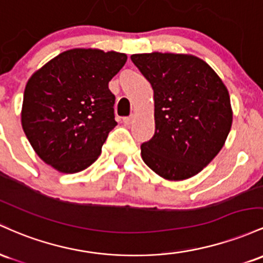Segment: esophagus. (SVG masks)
<instances>
[{
	"instance_id": "esophagus-1",
	"label": "esophagus",
	"mask_w": 263,
	"mask_h": 263,
	"mask_svg": "<svg viewBox=\"0 0 263 263\" xmlns=\"http://www.w3.org/2000/svg\"><path fill=\"white\" fill-rule=\"evenodd\" d=\"M133 120H134V117H125V118H123V123L125 124V125H129V124H132Z\"/></svg>"
}]
</instances>
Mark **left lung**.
<instances>
[{
	"mask_svg": "<svg viewBox=\"0 0 263 263\" xmlns=\"http://www.w3.org/2000/svg\"><path fill=\"white\" fill-rule=\"evenodd\" d=\"M133 63L154 89L155 134L141 158L170 181L193 178L222 149L232 125L230 94L201 58L184 53H141Z\"/></svg>",
	"mask_w": 263,
	"mask_h": 263,
	"instance_id": "8db88e82",
	"label": "left lung"
}]
</instances>
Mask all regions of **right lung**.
<instances>
[{
	"label": "right lung",
	"mask_w": 263,
	"mask_h": 263,
	"mask_svg": "<svg viewBox=\"0 0 263 263\" xmlns=\"http://www.w3.org/2000/svg\"><path fill=\"white\" fill-rule=\"evenodd\" d=\"M125 53L73 48L47 62L28 79L21 124L36 154L63 174L98 159L114 120L116 97L108 83L125 64Z\"/></svg>",
	"instance_id": "obj_1"
}]
</instances>
